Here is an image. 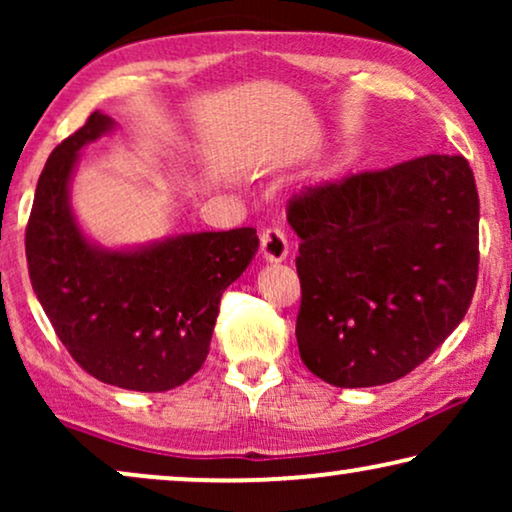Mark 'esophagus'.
I'll use <instances>...</instances> for the list:
<instances>
[{
  "label": "esophagus",
  "instance_id": "34e87169",
  "mask_svg": "<svg viewBox=\"0 0 512 512\" xmlns=\"http://www.w3.org/2000/svg\"><path fill=\"white\" fill-rule=\"evenodd\" d=\"M261 256L265 263H282L289 256V240L284 230L268 228L261 233Z\"/></svg>",
  "mask_w": 512,
  "mask_h": 512
}]
</instances>
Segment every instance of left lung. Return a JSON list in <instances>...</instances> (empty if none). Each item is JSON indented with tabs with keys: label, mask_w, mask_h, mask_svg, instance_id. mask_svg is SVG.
<instances>
[{
	"label": "left lung",
	"mask_w": 512,
	"mask_h": 512,
	"mask_svg": "<svg viewBox=\"0 0 512 512\" xmlns=\"http://www.w3.org/2000/svg\"><path fill=\"white\" fill-rule=\"evenodd\" d=\"M300 359L342 389L408 375L461 324L478 282L480 200L464 156H424L289 202Z\"/></svg>",
	"instance_id": "left-lung-1"
}]
</instances>
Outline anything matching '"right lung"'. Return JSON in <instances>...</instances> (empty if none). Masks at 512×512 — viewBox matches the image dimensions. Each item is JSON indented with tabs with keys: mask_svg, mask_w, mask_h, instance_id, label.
<instances>
[{
	"mask_svg": "<svg viewBox=\"0 0 512 512\" xmlns=\"http://www.w3.org/2000/svg\"><path fill=\"white\" fill-rule=\"evenodd\" d=\"M116 130L93 111L48 156L25 233L32 289L74 361L104 384L167 391L205 363L221 293L258 251L254 228L104 247L76 219L72 179L83 146Z\"/></svg>",
	"mask_w": 512,
	"mask_h": 512,
	"instance_id": "1",
	"label": "right lung"
}]
</instances>
